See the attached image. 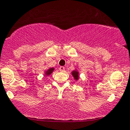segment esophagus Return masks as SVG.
Wrapping results in <instances>:
<instances>
[{
  "label": "esophagus",
  "mask_w": 130,
  "mask_h": 130,
  "mask_svg": "<svg viewBox=\"0 0 130 130\" xmlns=\"http://www.w3.org/2000/svg\"><path fill=\"white\" fill-rule=\"evenodd\" d=\"M59 71H61V72H63V71H65V67H59Z\"/></svg>",
  "instance_id": "esophagus-1"
}]
</instances>
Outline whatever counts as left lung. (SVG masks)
Returning a JSON list of instances; mask_svg holds the SVG:
<instances>
[{
    "label": "left lung",
    "instance_id": "1",
    "mask_svg": "<svg viewBox=\"0 0 130 130\" xmlns=\"http://www.w3.org/2000/svg\"><path fill=\"white\" fill-rule=\"evenodd\" d=\"M72 75L74 77L75 80H77L79 79V72L76 70H74L72 72Z\"/></svg>",
    "mask_w": 130,
    "mask_h": 130
}]
</instances>
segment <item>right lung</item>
<instances>
[{"label": "right lung", "instance_id": "add662e5", "mask_svg": "<svg viewBox=\"0 0 130 130\" xmlns=\"http://www.w3.org/2000/svg\"><path fill=\"white\" fill-rule=\"evenodd\" d=\"M54 68H50V69H48L47 71H46L45 72V76H49L50 74H51L52 72L54 71Z\"/></svg>", "mask_w": 130, "mask_h": 130}]
</instances>
